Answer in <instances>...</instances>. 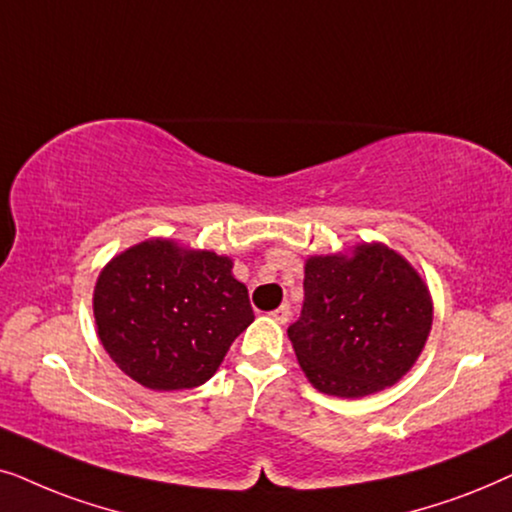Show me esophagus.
Segmentation results:
<instances>
[{
	"label": "esophagus",
	"mask_w": 512,
	"mask_h": 512,
	"mask_svg": "<svg viewBox=\"0 0 512 512\" xmlns=\"http://www.w3.org/2000/svg\"><path fill=\"white\" fill-rule=\"evenodd\" d=\"M290 313H292V311H290V304H281V306H278V309L271 311L269 316L274 318L276 323H288V320H290Z\"/></svg>",
	"instance_id": "1"
}]
</instances>
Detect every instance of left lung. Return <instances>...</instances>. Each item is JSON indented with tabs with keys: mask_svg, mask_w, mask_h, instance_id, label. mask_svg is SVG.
<instances>
[{
	"mask_svg": "<svg viewBox=\"0 0 512 512\" xmlns=\"http://www.w3.org/2000/svg\"><path fill=\"white\" fill-rule=\"evenodd\" d=\"M431 323L424 281L398 252L377 243L358 245L349 260L306 262L302 313L288 337L318 391L363 398L410 370Z\"/></svg>",
	"mask_w": 512,
	"mask_h": 512,
	"instance_id": "obj_1",
	"label": "left lung"
}]
</instances>
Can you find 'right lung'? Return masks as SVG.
I'll list each match as a JSON object with an SVG mask.
<instances>
[{
	"label": "right lung",
	"mask_w": 512,
	"mask_h": 512,
	"mask_svg": "<svg viewBox=\"0 0 512 512\" xmlns=\"http://www.w3.org/2000/svg\"><path fill=\"white\" fill-rule=\"evenodd\" d=\"M93 313L109 358L154 391L201 386L255 320L231 260L170 241L114 257L95 285Z\"/></svg>",
	"instance_id": "1"
}]
</instances>
